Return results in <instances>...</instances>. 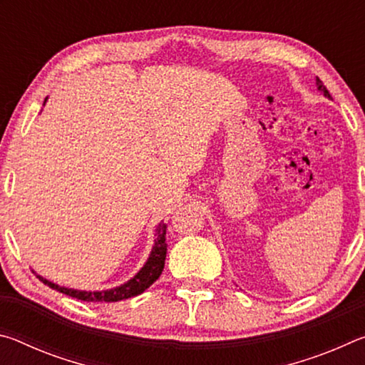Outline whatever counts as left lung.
Masks as SVG:
<instances>
[{"instance_id": "left-lung-1", "label": "left lung", "mask_w": 365, "mask_h": 365, "mask_svg": "<svg viewBox=\"0 0 365 365\" xmlns=\"http://www.w3.org/2000/svg\"><path fill=\"white\" fill-rule=\"evenodd\" d=\"M317 90L320 91V93H324V96H327V98H330V93H329V90L325 88V85L322 83V80H320L319 77H317Z\"/></svg>"}]
</instances>
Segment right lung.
<instances>
[{"label":"right lung","mask_w":365,"mask_h":365,"mask_svg":"<svg viewBox=\"0 0 365 365\" xmlns=\"http://www.w3.org/2000/svg\"><path fill=\"white\" fill-rule=\"evenodd\" d=\"M165 230H168V225H165L164 222H160V224L156 227V240H154V246H153L151 255H150V257H148L146 264L141 267V270L133 277V279H130L127 283H123V285H120V287L103 289V292H80V289L59 287V285H56V283L43 279V277H40V275H36V277H38V279L49 288L58 289L59 293H64L67 296H72V298H77L82 301L115 302V301L132 298V296L141 294L146 288H150L153 283L159 279V275L163 274L164 262H165V252H168Z\"/></svg>","instance_id":"add662e5"}]
</instances>
